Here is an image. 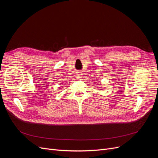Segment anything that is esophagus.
<instances>
[{"instance_id": "1", "label": "esophagus", "mask_w": 158, "mask_h": 158, "mask_svg": "<svg viewBox=\"0 0 158 158\" xmlns=\"http://www.w3.org/2000/svg\"><path fill=\"white\" fill-rule=\"evenodd\" d=\"M82 74H77V75H76V78H77L78 79H80V78H82Z\"/></svg>"}]
</instances>
